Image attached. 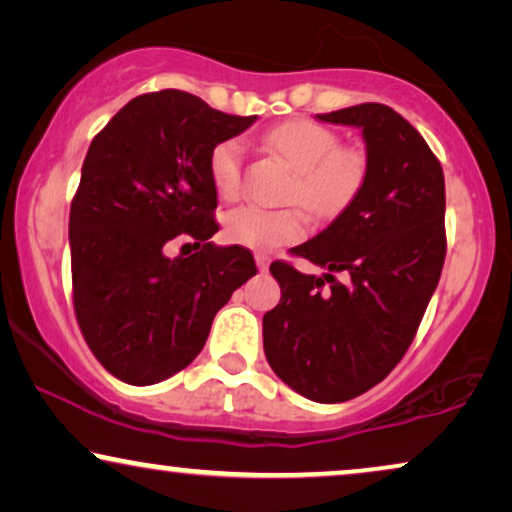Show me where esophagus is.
I'll return each mask as SVG.
<instances>
[{"instance_id":"34e87169","label":"esophagus","mask_w":512,"mask_h":512,"mask_svg":"<svg viewBox=\"0 0 512 512\" xmlns=\"http://www.w3.org/2000/svg\"><path fill=\"white\" fill-rule=\"evenodd\" d=\"M256 265H258V270L265 272V270H268V265H270V258L265 254H256Z\"/></svg>"}]
</instances>
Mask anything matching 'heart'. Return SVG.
<instances>
[{
  "label": "heart",
  "mask_w": 512,
  "mask_h": 512,
  "mask_svg": "<svg viewBox=\"0 0 512 512\" xmlns=\"http://www.w3.org/2000/svg\"><path fill=\"white\" fill-rule=\"evenodd\" d=\"M265 144L296 170L289 198L317 216L340 212L366 177V158L340 146L338 135L326 125L307 118L279 123L265 132ZM242 165L244 144L240 139H226L209 153V177L219 198L235 200L242 193ZM223 233L237 247L265 254L300 240L305 223L293 209L240 207L226 216Z\"/></svg>",
  "instance_id": "b5f03b06"
}]
</instances>
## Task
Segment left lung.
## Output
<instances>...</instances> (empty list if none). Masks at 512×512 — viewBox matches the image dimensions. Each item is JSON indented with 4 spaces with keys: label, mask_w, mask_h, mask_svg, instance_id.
<instances>
[{
    "label": "left lung",
    "mask_w": 512,
    "mask_h": 512,
    "mask_svg": "<svg viewBox=\"0 0 512 512\" xmlns=\"http://www.w3.org/2000/svg\"><path fill=\"white\" fill-rule=\"evenodd\" d=\"M317 118L361 130L366 177L331 226L291 249L324 275L270 265L282 298L263 317V349L300 396L342 403L382 382L415 338L445 261V177L391 107L366 102Z\"/></svg>",
    "instance_id": "left-lung-1"
}]
</instances>
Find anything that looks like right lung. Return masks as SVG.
I'll return each instance as SVG.
<instances>
[{"mask_svg": "<svg viewBox=\"0 0 512 512\" xmlns=\"http://www.w3.org/2000/svg\"><path fill=\"white\" fill-rule=\"evenodd\" d=\"M254 121L170 88L130 100L90 142L69 212L74 310L118 380L149 387L184 370L256 275L247 249L209 242L219 230L209 153ZM179 234L199 251L170 259Z\"/></svg>", "mask_w": 512, "mask_h": 512, "instance_id": "1", "label": "right lung"}]
</instances>
